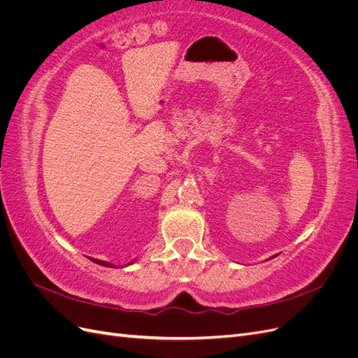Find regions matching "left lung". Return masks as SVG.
Instances as JSON below:
<instances>
[{
	"label": "left lung",
	"mask_w": 358,
	"mask_h": 358,
	"mask_svg": "<svg viewBox=\"0 0 358 358\" xmlns=\"http://www.w3.org/2000/svg\"><path fill=\"white\" fill-rule=\"evenodd\" d=\"M272 258H273V257H272Z\"/></svg>",
	"instance_id": "8db88e82"
}]
</instances>
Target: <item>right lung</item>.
Segmentation results:
<instances>
[{"instance_id": "obj_1", "label": "right lung", "mask_w": 358, "mask_h": 358, "mask_svg": "<svg viewBox=\"0 0 358 358\" xmlns=\"http://www.w3.org/2000/svg\"><path fill=\"white\" fill-rule=\"evenodd\" d=\"M94 263H96V264H100V266H104V267H113V264H110V263H107V262H103V259H96V258H91Z\"/></svg>"}]
</instances>
